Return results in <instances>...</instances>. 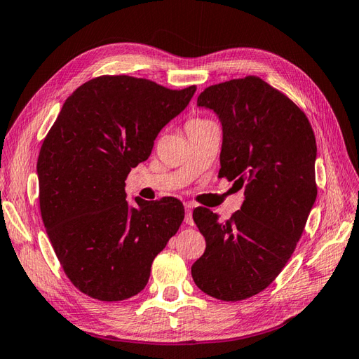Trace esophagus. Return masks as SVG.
Returning a JSON list of instances; mask_svg holds the SVG:
<instances>
[{
	"instance_id": "34e87169",
	"label": "esophagus",
	"mask_w": 359,
	"mask_h": 359,
	"mask_svg": "<svg viewBox=\"0 0 359 359\" xmlns=\"http://www.w3.org/2000/svg\"><path fill=\"white\" fill-rule=\"evenodd\" d=\"M184 208H186V224L189 226H193V217H191V211H193V203L187 202L184 203Z\"/></svg>"
}]
</instances>
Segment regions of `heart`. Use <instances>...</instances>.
<instances>
[{
	"instance_id": "heart-1",
	"label": "heart",
	"mask_w": 359,
	"mask_h": 359,
	"mask_svg": "<svg viewBox=\"0 0 359 359\" xmlns=\"http://www.w3.org/2000/svg\"><path fill=\"white\" fill-rule=\"evenodd\" d=\"M208 123H212L211 119L198 116V118H193V119H190V121L187 123V126H202V124H208Z\"/></svg>"
}]
</instances>
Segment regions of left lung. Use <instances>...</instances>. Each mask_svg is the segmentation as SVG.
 Wrapping results in <instances>:
<instances>
[{
    "mask_svg": "<svg viewBox=\"0 0 359 359\" xmlns=\"http://www.w3.org/2000/svg\"><path fill=\"white\" fill-rule=\"evenodd\" d=\"M198 106L219 115V178L244 186L245 199L223 223L203 206L193 211L206 248L191 277L206 295L241 301L265 290L295 252L318 196L316 139L301 107L257 76L208 86Z\"/></svg>",
    "mask_w": 359,
    "mask_h": 359,
    "instance_id": "obj_1",
    "label": "left lung"
}]
</instances>
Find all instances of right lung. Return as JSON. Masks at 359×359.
Instances as JSON below:
<instances>
[{
    "instance_id": "right-lung-1",
    "label": "right lung",
    "mask_w": 359,
    "mask_h": 359,
    "mask_svg": "<svg viewBox=\"0 0 359 359\" xmlns=\"http://www.w3.org/2000/svg\"><path fill=\"white\" fill-rule=\"evenodd\" d=\"M196 85L170 90L144 78L103 74L74 90L43 140L39 202L61 268L99 301L142 290L154 257L184 220L175 198L126 201V180L160 130L189 104Z\"/></svg>"
}]
</instances>
